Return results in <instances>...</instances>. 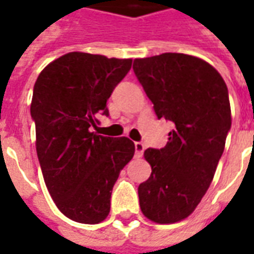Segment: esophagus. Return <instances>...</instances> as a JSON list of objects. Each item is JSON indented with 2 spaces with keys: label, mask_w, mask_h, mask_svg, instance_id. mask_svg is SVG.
<instances>
[{
  "label": "esophagus",
  "mask_w": 254,
  "mask_h": 254,
  "mask_svg": "<svg viewBox=\"0 0 254 254\" xmlns=\"http://www.w3.org/2000/svg\"><path fill=\"white\" fill-rule=\"evenodd\" d=\"M134 149H136V156H143L144 154V149H145V147H144L143 143H134Z\"/></svg>",
  "instance_id": "34e87169"
}]
</instances>
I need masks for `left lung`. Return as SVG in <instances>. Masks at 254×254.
Returning a JSON list of instances; mask_svg holds the SVG:
<instances>
[{
	"label": "left lung",
	"mask_w": 254,
	"mask_h": 254,
	"mask_svg": "<svg viewBox=\"0 0 254 254\" xmlns=\"http://www.w3.org/2000/svg\"><path fill=\"white\" fill-rule=\"evenodd\" d=\"M158 118L176 127L160 149L144 158L152 173L138 187L141 212L155 223L188 218L211 185L231 127L227 85L200 58L163 53L133 63Z\"/></svg>",
	"instance_id": "8db88e82"
}]
</instances>
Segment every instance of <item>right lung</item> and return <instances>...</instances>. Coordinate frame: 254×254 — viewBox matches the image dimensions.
Returning a JSON list of instances; mask_svg holds the SVG:
<instances>
[{
    "label": "right lung",
    "mask_w": 254,
    "mask_h": 254,
    "mask_svg": "<svg viewBox=\"0 0 254 254\" xmlns=\"http://www.w3.org/2000/svg\"><path fill=\"white\" fill-rule=\"evenodd\" d=\"M132 67V60L67 53L49 64L34 85L31 117L47 190L74 222L96 224L110 212L113 187L134 155L127 137L91 132L109 116L107 99Z\"/></svg>",
    "instance_id": "add662e5"
}]
</instances>
